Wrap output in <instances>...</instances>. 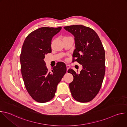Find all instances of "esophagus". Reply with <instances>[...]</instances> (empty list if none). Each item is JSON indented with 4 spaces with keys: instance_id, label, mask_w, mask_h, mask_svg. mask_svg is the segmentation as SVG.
Returning <instances> with one entry per match:
<instances>
[{
    "instance_id": "esophagus-1",
    "label": "esophagus",
    "mask_w": 127,
    "mask_h": 127,
    "mask_svg": "<svg viewBox=\"0 0 127 127\" xmlns=\"http://www.w3.org/2000/svg\"><path fill=\"white\" fill-rule=\"evenodd\" d=\"M66 68H67V71L70 68V66L69 65H66Z\"/></svg>"
}]
</instances>
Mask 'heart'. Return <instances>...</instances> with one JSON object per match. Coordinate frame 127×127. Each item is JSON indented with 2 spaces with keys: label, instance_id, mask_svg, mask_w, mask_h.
Masks as SVG:
<instances>
[{
  "label": "heart",
  "instance_id": "b5f03b06",
  "mask_svg": "<svg viewBox=\"0 0 127 127\" xmlns=\"http://www.w3.org/2000/svg\"><path fill=\"white\" fill-rule=\"evenodd\" d=\"M64 38H65V37H64Z\"/></svg>",
  "mask_w": 127,
  "mask_h": 127
}]
</instances>
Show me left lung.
<instances>
[{
	"label": "left lung",
	"instance_id": "8db88e82",
	"mask_svg": "<svg viewBox=\"0 0 127 127\" xmlns=\"http://www.w3.org/2000/svg\"><path fill=\"white\" fill-rule=\"evenodd\" d=\"M64 28L74 36L73 62L76 61L83 67L79 74L73 69L68 70L73 76V81L69 84L70 92L76 100L87 102L95 97L102 83L105 70L104 49L97 34L92 29L82 25Z\"/></svg>",
	"mask_w": 127,
	"mask_h": 127
}]
</instances>
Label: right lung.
Listing matches in <instances>:
<instances>
[{
	"mask_svg": "<svg viewBox=\"0 0 127 127\" xmlns=\"http://www.w3.org/2000/svg\"><path fill=\"white\" fill-rule=\"evenodd\" d=\"M42 27L31 32L26 38L20 55L21 72L26 89L36 101L44 103L55 96L58 84L66 72L63 62L49 72L44 59L51 52V41L61 30Z\"/></svg>",
	"mask_w": 127,
	"mask_h": 127,
	"instance_id": "add662e5",
	"label": "right lung"
}]
</instances>
